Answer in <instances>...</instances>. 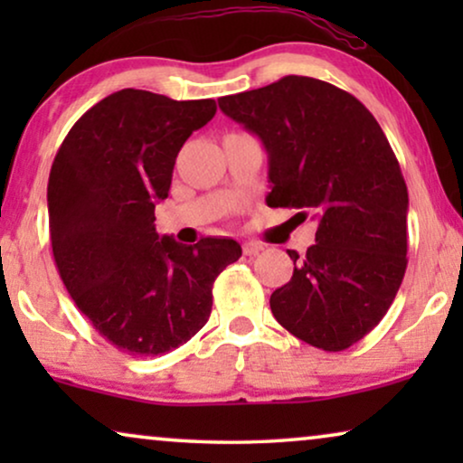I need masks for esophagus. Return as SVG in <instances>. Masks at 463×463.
<instances>
[{
    "instance_id": "34e87169",
    "label": "esophagus",
    "mask_w": 463,
    "mask_h": 463,
    "mask_svg": "<svg viewBox=\"0 0 463 463\" xmlns=\"http://www.w3.org/2000/svg\"><path fill=\"white\" fill-rule=\"evenodd\" d=\"M265 249V246L261 242H252V240H249V242L242 244V252L246 257H252V255H259Z\"/></svg>"
}]
</instances>
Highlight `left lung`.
I'll return each mask as SVG.
<instances>
[{
  "instance_id": "left-lung-1",
  "label": "left lung",
  "mask_w": 463,
  "mask_h": 463,
  "mask_svg": "<svg viewBox=\"0 0 463 463\" xmlns=\"http://www.w3.org/2000/svg\"><path fill=\"white\" fill-rule=\"evenodd\" d=\"M268 151V206L312 211L316 244L269 297L274 318L306 344L341 352L379 325L407 269L409 194L373 113L328 81L287 75L221 97Z\"/></svg>"
}]
</instances>
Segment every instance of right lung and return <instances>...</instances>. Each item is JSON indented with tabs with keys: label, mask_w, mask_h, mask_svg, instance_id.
<instances>
[{
	"label": "right lung",
	"mask_w": 463,
	"mask_h": 463,
	"mask_svg": "<svg viewBox=\"0 0 463 463\" xmlns=\"http://www.w3.org/2000/svg\"><path fill=\"white\" fill-rule=\"evenodd\" d=\"M217 113L213 99L113 92L56 151L48 179L50 244L61 280L99 335L130 356H157L206 325L213 284L242 249L232 238L176 244L156 232L175 160Z\"/></svg>",
	"instance_id": "1"
}]
</instances>
